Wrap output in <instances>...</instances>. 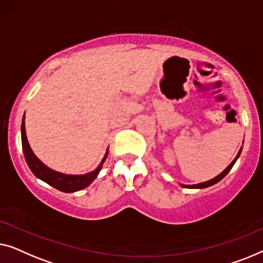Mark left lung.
Returning a JSON list of instances; mask_svg holds the SVG:
<instances>
[{"instance_id": "8db88e82", "label": "left lung", "mask_w": 263, "mask_h": 263, "mask_svg": "<svg viewBox=\"0 0 263 263\" xmlns=\"http://www.w3.org/2000/svg\"><path fill=\"white\" fill-rule=\"evenodd\" d=\"M241 153H242V147L241 149H239V151H238V154H237V156L235 157V160L231 162L230 164L228 165L227 168H225L223 172H221L219 175H217L216 177H213V179H211V180H209V181H205V182H201V183H197V184H180L181 187H183V188H206V187H210V186H213V184H216L217 182H219V181L223 179V177L227 175V174L230 172L231 170V168L234 167V164L236 163V161H237V158L239 157V155H241Z\"/></svg>"}]
</instances>
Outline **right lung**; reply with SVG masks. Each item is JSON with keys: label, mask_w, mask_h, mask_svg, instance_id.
I'll use <instances>...</instances> for the list:
<instances>
[{"label": "right lung", "mask_w": 263, "mask_h": 263, "mask_svg": "<svg viewBox=\"0 0 263 263\" xmlns=\"http://www.w3.org/2000/svg\"><path fill=\"white\" fill-rule=\"evenodd\" d=\"M21 142H22V150H24L25 160L27 162L29 169L32 173L38 177V179L43 180L50 186L56 188V190L64 192V193H72V192H77L83 190L89 186V184L95 180L98 176L100 170L102 168L103 162L106 161L107 155H108V149H107L105 156H103L101 163L98 165V168L93 172L83 174V175H68V174H63L56 172V170L51 169L43 163L38 157L33 153L29 143L27 140V136H26V128H25V116L22 118L21 124Z\"/></svg>", "instance_id": "right-lung-1"}]
</instances>
